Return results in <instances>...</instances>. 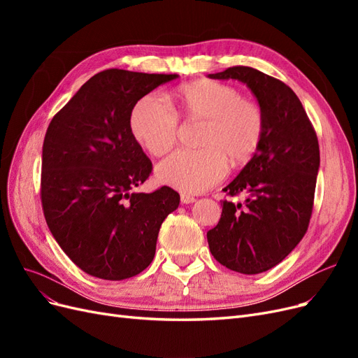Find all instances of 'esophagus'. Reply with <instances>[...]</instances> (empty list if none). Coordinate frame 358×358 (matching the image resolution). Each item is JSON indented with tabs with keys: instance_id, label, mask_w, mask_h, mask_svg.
Wrapping results in <instances>:
<instances>
[{
	"instance_id": "obj_1",
	"label": "esophagus",
	"mask_w": 358,
	"mask_h": 358,
	"mask_svg": "<svg viewBox=\"0 0 358 358\" xmlns=\"http://www.w3.org/2000/svg\"><path fill=\"white\" fill-rule=\"evenodd\" d=\"M180 201H182L183 204H189V203H194V201H196V199H194L192 196H189V194L182 192V194H180Z\"/></svg>"
}]
</instances>
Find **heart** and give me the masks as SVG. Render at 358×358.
<instances>
[{
    "label": "heart",
    "mask_w": 358,
    "mask_h": 358,
    "mask_svg": "<svg viewBox=\"0 0 358 358\" xmlns=\"http://www.w3.org/2000/svg\"><path fill=\"white\" fill-rule=\"evenodd\" d=\"M171 100L175 110L155 96H145L128 119L136 142L154 157L175 146L179 116L204 122L199 137L201 149L178 150L157 166V178L162 183L185 192H201L222 180L229 169L227 159L242 166L257 152L264 136V112L258 103L242 99L234 86L196 80L180 85Z\"/></svg>",
    "instance_id": "b5f03b06"
}]
</instances>
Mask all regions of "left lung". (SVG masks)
<instances>
[{
	"label": "left lung",
	"mask_w": 358,
	"mask_h": 358,
	"mask_svg": "<svg viewBox=\"0 0 358 358\" xmlns=\"http://www.w3.org/2000/svg\"><path fill=\"white\" fill-rule=\"evenodd\" d=\"M209 78L246 83L264 112L262 143L224 188L227 196L245 194L246 200H224L220 222L208 231L216 262L257 275L282 262L308 231L320 167L318 138L299 96L284 82L245 66Z\"/></svg>",
	"instance_id": "obj_1"
}]
</instances>
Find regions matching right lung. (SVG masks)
<instances>
[{
  "mask_svg": "<svg viewBox=\"0 0 358 358\" xmlns=\"http://www.w3.org/2000/svg\"><path fill=\"white\" fill-rule=\"evenodd\" d=\"M176 78L104 70L52 117L41 155L43 213L85 273L122 280L152 263L159 227L180 197L169 187L133 191L152 173V162L128 119L142 96Z\"/></svg>",
  "mask_w": 358,
  "mask_h": 358,
  "instance_id": "1",
  "label": "right lung"
}]
</instances>
